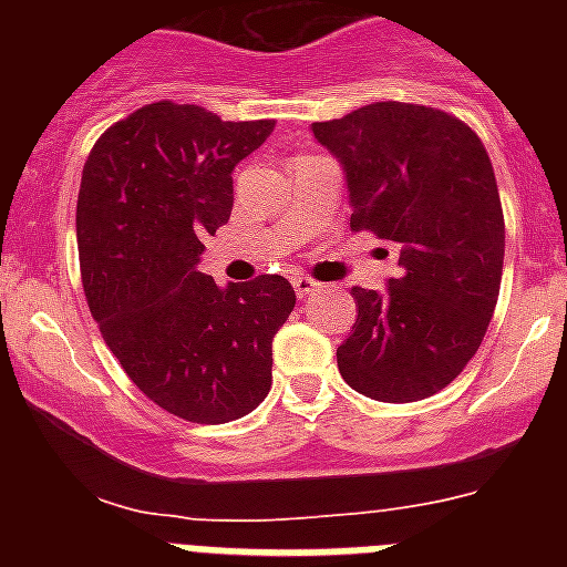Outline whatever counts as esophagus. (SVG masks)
Wrapping results in <instances>:
<instances>
[{"label": "esophagus", "instance_id": "34e87169", "mask_svg": "<svg viewBox=\"0 0 567 567\" xmlns=\"http://www.w3.org/2000/svg\"><path fill=\"white\" fill-rule=\"evenodd\" d=\"M292 287H295V292H298V298H307V295H312L315 289L320 287V284H318V280L307 278V275H295Z\"/></svg>", "mask_w": 567, "mask_h": 567}]
</instances>
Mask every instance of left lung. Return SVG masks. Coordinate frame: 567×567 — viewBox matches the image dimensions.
<instances>
[{
  "mask_svg": "<svg viewBox=\"0 0 567 567\" xmlns=\"http://www.w3.org/2000/svg\"><path fill=\"white\" fill-rule=\"evenodd\" d=\"M312 133L343 164L352 233L400 247L385 292L352 287L340 374L383 403L432 398L477 354L499 298L505 221L488 153L457 115L425 104H365Z\"/></svg>",
  "mask_w": 567,
  "mask_h": 567,
  "instance_id": "obj_1",
  "label": "left lung"
}]
</instances>
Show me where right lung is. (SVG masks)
<instances>
[{
	"label": "right lung",
	"instance_id": "1",
	"mask_svg": "<svg viewBox=\"0 0 567 567\" xmlns=\"http://www.w3.org/2000/svg\"><path fill=\"white\" fill-rule=\"evenodd\" d=\"M272 118L221 122L153 102L104 130L82 169L76 238L90 315L155 405L189 423L249 414L272 385V338L295 309L280 275L215 287L202 238L233 213V169Z\"/></svg>",
	"mask_w": 567,
	"mask_h": 567
}]
</instances>
